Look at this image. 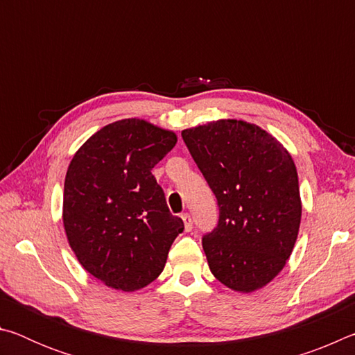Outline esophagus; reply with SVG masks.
Segmentation results:
<instances>
[{"label": "esophagus", "instance_id": "obj_1", "mask_svg": "<svg viewBox=\"0 0 355 355\" xmlns=\"http://www.w3.org/2000/svg\"><path fill=\"white\" fill-rule=\"evenodd\" d=\"M182 219H183V222H184L186 232H191V230H192V219H191V214H189V213H183V214H182Z\"/></svg>", "mask_w": 355, "mask_h": 355}]
</instances>
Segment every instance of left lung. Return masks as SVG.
I'll return each instance as SVG.
<instances>
[{
  "label": "left lung",
  "mask_w": 355,
  "mask_h": 355,
  "mask_svg": "<svg viewBox=\"0 0 355 355\" xmlns=\"http://www.w3.org/2000/svg\"><path fill=\"white\" fill-rule=\"evenodd\" d=\"M214 192L219 222L202 239L209 271L239 293L266 286L290 258L302 203L294 161L268 131L220 119L182 131Z\"/></svg>",
  "instance_id": "obj_1"
}]
</instances>
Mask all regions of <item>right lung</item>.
<instances>
[{"mask_svg": "<svg viewBox=\"0 0 355 355\" xmlns=\"http://www.w3.org/2000/svg\"><path fill=\"white\" fill-rule=\"evenodd\" d=\"M175 144L173 131L122 119L89 137L70 161L65 235L81 266L114 290L152 284L183 232V220L169 211L152 173Z\"/></svg>", "mask_w": 355, "mask_h": 355, "instance_id": "right-lung-1", "label": "right lung"}]
</instances>
